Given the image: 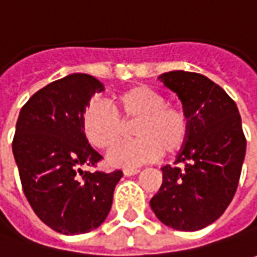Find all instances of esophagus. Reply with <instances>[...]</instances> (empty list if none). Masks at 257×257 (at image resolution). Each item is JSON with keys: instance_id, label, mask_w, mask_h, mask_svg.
I'll return each instance as SVG.
<instances>
[{"instance_id": "1", "label": "esophagus", "mask_w": 257, "mask_h": 257, "mask_svg": "<svg viewBox=\"0 0 257 257\" xmlns=\"http://www.w3.org/2000/svg\"><path fill=\"white\" fill-rule=\"evenodd\" d=\"M137 173H139V169H137V168H126V169H123V175L125 176H134Z\"/></svg>"}]
</instances>
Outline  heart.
<instances>
[{"label": "heart", "instance_id": "1", "mask_svg": "<svg viewBox=\"0 0 257 257\" xmlns=\"http://www.w3.org/2000/svg\"><path fill=\"white\" fill-rule=\"evenodd\" d=\"M113 106L122 122L135 120L132 135L137 139L112 149L108 155L112 166L135 168L154 161L162 151L175 154L188 138L189 123L185 112L168 105L161 93L148 86L138 85L115 95ZM117 117L101 102H89L82 112V129L89 144L98 149L115 145L123 129Z\"/></svg>", "mask_w": 257, "mask_h": 257}]
</instances>
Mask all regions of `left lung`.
<instances>
[{
	"label": "left lung",
	"instance_id": "obj_1",
	"mask_svg": "<svg viewBox=\"0 0 257 257\" xmlns=\"http://www.w3.org/2000/svg\"><path fill=\"white\" fill-rule=\"evenodd\" d=\"M181 99L189 131L176 155L182 166H162L164 181L151 208L176 230L195 232L213 223L232 202L246 154L234 101L205 75L171 71L158 76Z\"/></svg>",
	"mask_w": 257,
	"mask_h": 257
}]
</instances>
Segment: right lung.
Returning <instances> with one entry per match:
<instances>
[{
	"instance_id": "right-lung-1",
	"label": "right lung",
	"mask_w": 257,
	"mask_h": 257,
	"mask_svg": "<svg viewBox=\"0 0 257 257\" xmlns=\"http://www.w3.org/2000/svg\"><path fill=\"white\" fill-rule=\"evenodd\" d=\"M103 85L88 74H71L44 86L23 106L13 154L23 189L41 220L62 234L99 227L123 173L82 171L102 156L89 145L82 112Z\"/></svg>"
}]
</instances>
